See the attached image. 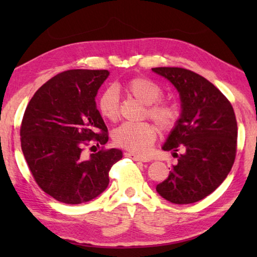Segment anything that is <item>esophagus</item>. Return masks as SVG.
I'll use <instances>...</instances> for the list:
<instances>
[{
	"label": "esophagus",
	"instance_id": "esophagus-1",
	"mask_svg": "<svg viewBox=\"0 0 257 257\" xmlns=\"http://www.w3.org/2000/svg\"><path fill=\"white\" fill-rule=\"evenodd\" d=\"M125 156H128L134 161H141V162H149L150 159L144 158V156H139L137 154H134V153H125Z\"/></svg>",
	"mask_w": 257,
	"mask_h": 257
}]
</instances>
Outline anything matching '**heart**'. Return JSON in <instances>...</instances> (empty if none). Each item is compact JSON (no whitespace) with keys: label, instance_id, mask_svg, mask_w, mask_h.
I'll return each mask as SVG.
<instances>
[{"label":"heart","instance_id":"1","mask_svg":"<svg viewBox=\"0 0 257 257\" xmlns=\"http://www.w3.org/2000/svg\"><path fill=\"white\" fill-rule=\"evenodd\" d=\"M123 92L129 97L146 104L145 116H149L164 133L177 127L181 118L178 104L162 99L163 90L156 82L145 77H135L123 85ZM98 111L104 119L116 121L120 118L119 95L114 88H107L98 98ZM158 130L151 122H125L113 133L115 144L130 152L144 154L154 144Z\"/></svg>","mask_w":257,"mask_h":257}]
</instances>
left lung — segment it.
Listing matches in <instances>:
<instances>
[{"mask_svg": "<svg viewBox=\"0 0 257 257\" xmlns=\"http://www.w3.org/2000/svg\"><path fill=\"white\" fill-rule=\"evenodd\" d=\"M175 85L181 98V118L164 151H173L177 165L156 186L158 193L175 204L201 201L231 170L237 153V120L229 99L198 73L184 68L152 69ZM183 153L178 156L177 151Z\"/></svg>", "mask_w": 257, "mask_h": 257, "instance_id": "left-lung-1", "label": "left lung"}]
</instances>
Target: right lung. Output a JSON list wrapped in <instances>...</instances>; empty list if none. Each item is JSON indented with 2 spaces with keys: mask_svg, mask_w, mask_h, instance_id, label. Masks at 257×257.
I'll return each mask as SVG.
<instances>
[{
  "mask_svg": "<svg viewBox=\"0 0 257 257\" xmlns=\"http://www.w3.org/2000/svg\"><path fill=\"white\" fill-rule=\"evenodd\" d=\"M107 70L73 69L46 81L30 99L20 127L21 150L36 184L56 201L88 202L108 185L112 165L122 151L102 146L89 159L82 155L90 141H108L95 96ZM94 147V146H93Z\"/></svg>",
  "mask_w": 257,
  "mask_h": 257,
  "instance_id": "obj_1",
  "label": "right lung"
}]
</instances>
